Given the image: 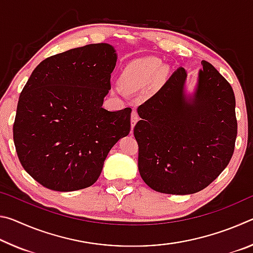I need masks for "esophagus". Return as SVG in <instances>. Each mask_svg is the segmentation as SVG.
Instances as JSON below:
<instances>
[{"instance_id": "esophagus-1", "label": "esophagus", "mask_w": 253, "mask_h": 253, "mask_svg": "<svg viewBox=\"0 0 253 253\" xmlns=\"http://www.w3.org/2000/svg\"><path fill=\"white\" fill-rule=\"evenodd\" d=\"M138 119H139V117H138V114H137V111H136V110H132V111H131V116H130V122H131V131H132V129H134V127H135V125H136V123L138 122Z\"/></svg>"}]
</instances>
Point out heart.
<instances>
[{
  "instance_id": "heart-1",
  "label": "heart",
  "mask_w": 253,
  "mask_h": 253,
  "mask_svg": "<svg viewBox=\"0 0 253 253\" xmlns=\"http://www.w3.org/2000/svg\"><path fill=\"white\" fill-rule=\"evenodd\" d=\"M161 69L162 62L156 58L142 59L129 62L124 68L119 77V84L122 88L116 85L114 87V90L116 92L125 91L127 93L142 91L156 80Z\"/></svg>"
}]
</instances>
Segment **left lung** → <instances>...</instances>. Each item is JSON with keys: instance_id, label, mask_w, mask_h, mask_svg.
<instances>
[{"instance_id": "1", "label": "left lung", "mask_w": 253, "mask_h": 253, "mask_svg": "<svg viewBox=\"0 0 253 253\" xmlns=\"http://www.w3.org/2000/svg\"><path fill=\"white\" fill-rule=\"evenodd\" d=\"M195 88L178 68L152 98L137 109L134 128L138 169L154 191L193 194L223 172L233 155L238 124L230 84L203 61Z\"/></svg>"}]
</instances>
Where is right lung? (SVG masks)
Here are the masks:
<instances>
[{
  "instance_id": "1",
  "label": "right lung",
  "mask_w": 253,
  "mask_h": 253,
  "mask_svg": "<svg viewBox=\"0 0 253 253\" xmlns=\"http://www.w3.org/2000/svg\"><path fill=\"white\" fill-rule=\"evenodd\" d=\"M117 53L88 44L43 60L21 92L13 125L16 153L38 183L59 192L91 186L110 149L130 131V108L102 107Z\"/></svg>"
}]
</instances>
